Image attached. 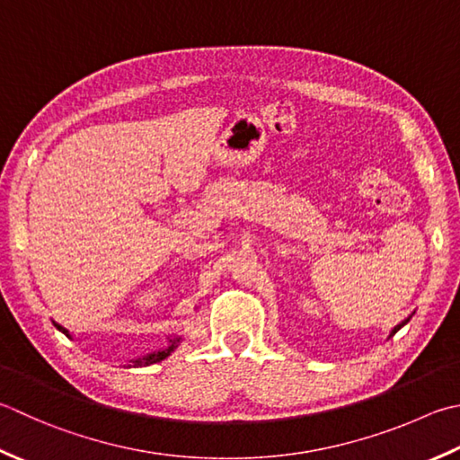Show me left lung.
I'll return each mask as SVG.
<instances>
[{
    "label": "left lung",
    "mask_w": 460,
    "mask_h": 460,
    "mask_svg": "<svg viewBox=\"0 0 460 460\" xmlns=\"http://www.w3.org/2000/svg\"><path fill=\"white\" fill-rule=\"evenodd\" d=\"M409 319H411V317H409ZM409 319H404V321H402V323H399V325H397V327H394V329H393V331H391V335H389V339H391V337H393V335H394V332H397V331H399V329H401V327H404V325H407V323H409Z\"/></svg>",
    "instance_id": "8db88e82"
}]
</instances>
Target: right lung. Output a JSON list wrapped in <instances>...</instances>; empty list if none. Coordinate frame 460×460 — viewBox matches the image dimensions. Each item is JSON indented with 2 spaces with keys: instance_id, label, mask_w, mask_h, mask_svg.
<instances>
[{
  "instance_id": "1",
  "label": "right lung",
  "mask_w": 460,
  "mask_h": 460,
  "mask_svg": "<svg viewBox=\"0 0 460 460\" xmlns=\"http://www.w3.org/2000/svg\"><path fill=\"white\" fill-rule=\"evenodd\" d=\"M53 325H56L63 335L66 337H71L69 335V331L67 329H63L61 325H58V323H53ZM179 341H181V337H175V339H169V345L165 347V349H161V350H153V353H149V355H143V357H137V358H133V361L129 363V367H147V365H153V363H159V361H164V358H167L171 353H173V350L177 349V345H179Z\"/></svg>"
}]
</instances>
